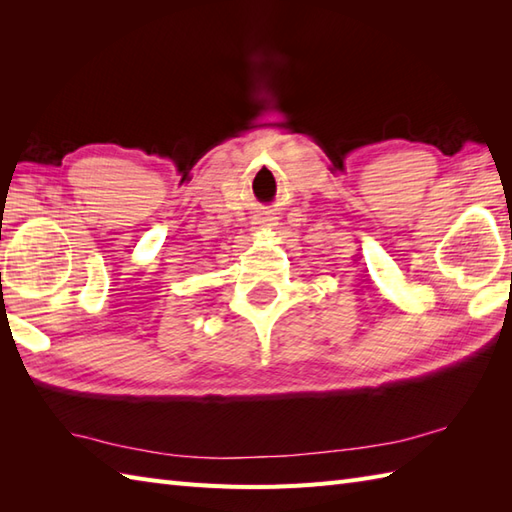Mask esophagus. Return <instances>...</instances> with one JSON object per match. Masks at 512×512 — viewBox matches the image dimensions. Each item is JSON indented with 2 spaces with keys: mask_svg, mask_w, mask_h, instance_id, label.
<instances>
[{
  "mask_svg": "<svg viewBox=\"0 0 512 512\" xmlns=\"http://www.w3.org/2000/svg\"><path fill=\"white\" fill-rule=\"evenodd\" d=\"M275 224H277L275 217H270V215H259L255 220V228H273Z\"/></svg>",
  "mask_w": 512,
  "mask_h": 512,
  "instance_id": "1",
  "label": "esophagus"
}]
</instances>
